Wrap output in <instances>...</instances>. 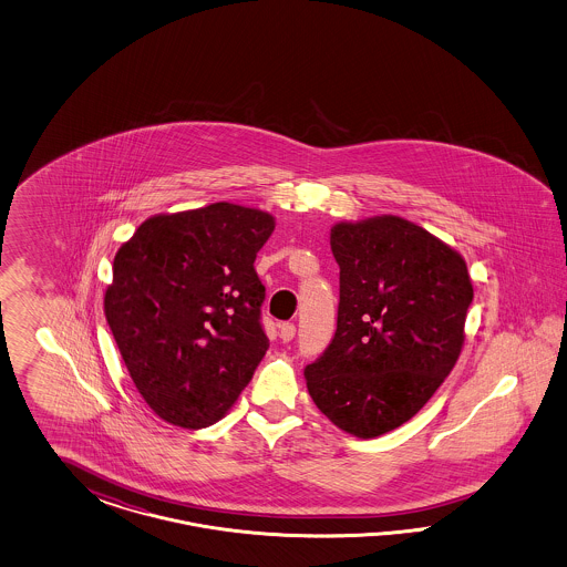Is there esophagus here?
Instances as JSON below:
<instances>
[{
	"instance_id": "34e87169",
	"label": "esophagus",
	"mask_w": 567,
	"mask_h": 567,
	"mask_svg": "<svg viewBox=\"0 0 567 567\" xmlns=\"http://www.w3.org/2000/svg\"><path fill=\"white\" fill-rule=\"evenodd\" d=\"M295 332H297V328L291 322H282L280 327H278V334H280V339L285 341V343H289L295 339Z\"/></svg>"
}]
</instances>
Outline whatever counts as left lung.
Listing matches in <instances>:
<instances>
[{
    "instance_id": "1",
    "label": "left lung",
    "mask_w": 567,
    "mask_h": 567,
    "mask_svg": "<svg viewBox=\"0 0 567 567\" xmlns=\"http://www.w3.org/2000/svg\"><path fill=\"white\" fill-rule=\"evenodd\" d=\"M330 249L337 332L303 374L334 426L374 439L412 420L451 374L474 289L455 249L399 216L334 224Z\"/></svg>"
}]
</instances>
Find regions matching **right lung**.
<instances>
[{"mask_svg":"<svg viewBox=\"0 0 567 567\" xmlns=\"http://www.w3.org/2000/svg\"><path fill=\"white\" fill-rule=\"evenodd\" d=\"M275 218L235 204L157 214L122 243L103 311L145 403L164 422L223 420L268 351L254 268Z\"/></svg>","mask_w":567,"mask_h":567,"instance_id":"1","label":"right lung"}]
</instances>
